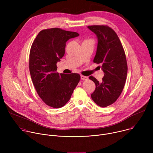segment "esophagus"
<instances>
[{"mask_svg": "<svg viewBox=\"0 0 153 153\" xmlns=\"http://www.w3.org/2000/svg\"><path fill=\"white\" fill-rule=\"evenodd\" d=\"M80 78H81V79L83 80H86L88 79V77L83 76V75H81V76H80Z\"/></svg>", "mask_w": 153, "mask_h": 153, "instance_id": "obj_1", "label": "esophagus"}]
</instances>
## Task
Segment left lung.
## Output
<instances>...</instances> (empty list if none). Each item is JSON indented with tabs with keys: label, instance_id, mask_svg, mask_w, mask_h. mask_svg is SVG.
<instances>
[{
	"label": "left lung",
	"instance_id": "obj_1",
	"mask_svg": "<svg viewBox=\"0 0 153 153\" xmlns=\"http://www.w3.org/2000/svg\"><path fill=\"white\" fill-rule=\"evenodd\" d=\"M88 28L98 39L97 48L93 62L101 63L104 76L101 82L91 76L96 85L91 96L99 106L114 103L121 94L126 82L128 67L125 51L116 32L107 25H91Z\"/></svg>",
	"mask_w": 153,
	"mask_h": 153
}]
</instances>
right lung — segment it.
Segmentation results:
<instances>
[{
	"label": "right lung",
	"instance_id": "1",
	"mask_svg": "<svg viewBox=\"0 0 153 153\" xmlns=\"http://www.w3.org/2000/svg\"><path fill=\"white\" fill-rule=\"evenodd\" d=\"M79 36L59 28L45 29L39 32L31 45L29 68L33 83L43 102L51 107L59 108L66 104L80 81L79 74L56 71L67 41Z\"/></svg>",
	"mask_w": 153,
	"mask_h": 153
}]
</instances>
